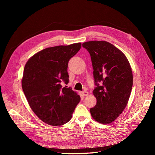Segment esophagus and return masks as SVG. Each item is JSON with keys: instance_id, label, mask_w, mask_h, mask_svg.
Instances as JSON below:
<instances>
[{"instance_id": "esophagus-1", "label": "esophagus", "mask_w": 155, "mask_h": 155, "mask_svg": "<svg viewBox=\"0 0 155 155\" xmlns=\"http://www.w3.org/2000/svg\"><path fill=\"white\" fill-rule=\"evenodd\" d=\"M81 94L83 96H88L89 94L87 91H83V92H81Z\"/></svg>"}]
</instances>
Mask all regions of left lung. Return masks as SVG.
Here are the masks:
<instances>
[{
	"mask_svg": "<svg viewBox=\"0 0 155 155\" xmlns=\"http://www.w3.org/2000/svg\"><path fill=\"white\" fill-rule=\"evenodd\" d=\"M82 45L91 55L97 86L92 92L97 103L90 109L91 116L100 124H110L127 105L133 83L130 64L122 51L109 42L91 41Z\"/></svg>",
	"mask_w": 155,
	"mask_h": 155,
	"instance_id": "8db88e82",
	"label": "left lung"
}]
</instances>
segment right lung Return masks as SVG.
Here are the masks:
<instances>
[{
  "label": "right lung",
  "instance_id": "right-lung-1",
  "mask_svg": "<svg viewBox=\"0 0 155 155\" xmlns=\"http://www.w3.org/2000/svg\"><path fill=\"white\" fill-rule=\"evenodd\" d=\"M81 47V43L46 48L28 60L22 78V88L28 103L38 118L45 124L59 126L72 118L81 98L68 83L70 59Z\"/></svg>",
  "mask_w": 155,
  "mask_h": 155
}]
</instances>
